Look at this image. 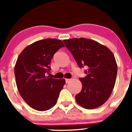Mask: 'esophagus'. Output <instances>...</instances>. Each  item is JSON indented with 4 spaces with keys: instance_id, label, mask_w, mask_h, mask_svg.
I'll list each match as a JSON object with an SVG mask.
<instances>
[{
    "instance_id": "obj_1",
    "label": "esophagus",
    "mask_w": 132,
    "mask_h": 132,
    "mask_svg": "<svg viewBox=\"0 0 132 132\" xmlns=\"http://www.w3.org/2000/svg\"><path fill=\"white\" fill-rule=\"evenodd\" d=\"M71 81V79H66V84H68V83H69V82Z\"/></svg>"
}]
</instances>
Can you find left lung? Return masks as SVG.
<instances>
[{"label":"left lung","mask_w":132,"mask_h":132,"mask_svg":"<svg viewBox=\"0 0 132 132\" xmlns=\"http://www.w3.org/2000/svg\"><path fill=\"white\" fill-rule=\"evenodd\" d=\"M79 68L86 66L87 76L79 78L81 91L75 97L81 107L97 108L109 98L116 83L117 64L112 52L107 47L90 39L64 40Z\"/></svg>","instance_id":"8db88e82"}]
</instances>
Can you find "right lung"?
Listing matches in <instances>:
<instances>
[{"label":"right lung","mask_w":132,"mask_h":132,"mask_svg":"<svg viewBox=\"0 0 132 132\" xmlns=\"http://www.w3.org/2000/svg\"><path fill=\"white\" fill-rule=\"evenodd\" d=\"M64 46L61 40L44 39L28 45L18 57L14 69L16 86L31 108L45 111L56 103L65 80L50 78L46 74L50 72L54 53Z\"/></svg>","instance_id":"right-lung-1"}]
</instances>
